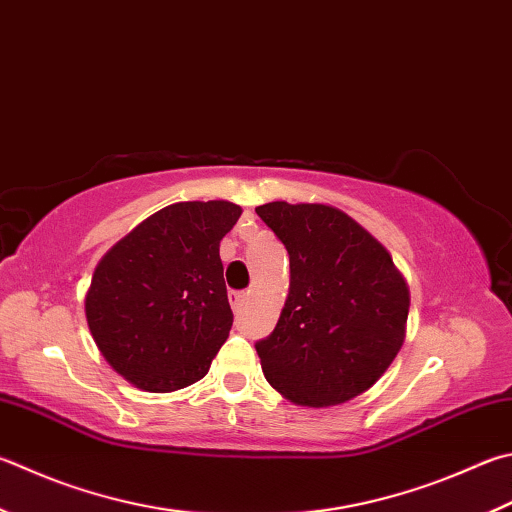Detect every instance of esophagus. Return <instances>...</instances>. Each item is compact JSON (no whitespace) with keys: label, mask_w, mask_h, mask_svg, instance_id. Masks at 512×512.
I'll return each mask as SVG.
<instances>
[{"label":"esophagus","mask_w":512,"mask_h":512,"mask_svg":"<svg viewBox=\"0 0 512 512\" xmlns=\"http://www.w3.org/2000/svg\"><path fill=\"white\" fill-rule=\"evenodd\" d=\"M228 300H230V306L235 311H239L241 306H244V302L248 300V293H241V291H230L228 293Z\"/></svg>","instance_id":"obj_1"}]
</instances>
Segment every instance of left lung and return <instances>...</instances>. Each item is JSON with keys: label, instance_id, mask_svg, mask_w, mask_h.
Masks as SVG:
<instances>
[{"label": "left lung", "instance_id": "obj_1", "mask_svg": "<svg viewBox=\"0 0 512 512\" xmlns=\"http://www.w3.org/2000/svg\"><path fill=\"white\" fill-rule=\"evenodd\" d=\"M255 212L291 259L280 320L255 345L264 376L295 405L347 403L401 351L410 286L387 248L347 212L286 201Z\"/></svg>", "mask_w": 512, "mask_h": 512}]
</instances>
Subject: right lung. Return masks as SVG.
<instances>
[{"instance_id":"obj_1","label":"right lung","mask_w":512,"mask_h":512,"mask_svg":"<svg viewBox=\"0 0 512 512\" xmlns=\"http://www.w3.org/2000/svg\"><path fill=\"white\" fill-rule=\"evenodd\" d=\"M241 217L230 201H181L111 246L85 295L91 336L143 392L197 383L224 345L232 311L219 244Z\"/></svg>"}]
</instances>
